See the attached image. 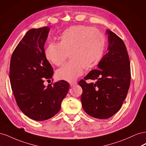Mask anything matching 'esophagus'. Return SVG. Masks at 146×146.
Returning <instances> with one entry per match:
<instances>
[{"mask_svg":"<svg viewBox=\"0 0 146 146\" xmlns=\"http://www.w3.org/2000/svg\"><path fill=\"white\" fill-rule=\"evenodd\" d=\"M76 84H77V82H70V86H73L76 85Z\"/></svg>","mask_w":146,"mask_h":146,"instance_id":"1","label":"esophagus"}]
</instances>
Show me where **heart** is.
<instances>
[{
  "instance_id": "obj_1",
  "label": "heart",
  "mask_w": 146,
  "mask_h": 146,
  "mask_svg": "<svg viewBox=\"0 0 146 146\" xmlns=\"http://www.w3.org/2000/svg\"><path fill=\"white\" fill-rule=\"evenodd\" d=\"M58 42H51L45 48L48 62L60 66L68 57L70 62L58 69V79L74 81L83 74L84 68L90 69L100 62L106 47V37L92 27L74 25L65 29L58 37Z\"/></svg>"
}]
</instances>
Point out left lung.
<instances>
[{
	"label": "left lung",
	"mask_w": 146,
	"mask_h": 146,
	"mask_svg": "<svg viewBox=\"0 0 146 146\" xmlns=\"http://www.w3.org/2000/svg\"><path fill=\"white\" fill-rule=\"evenodd\" d=\"M107 52L98 64L78 84L82 88L81 100L88 115L98 119H107L118 111L127 95L131 72L129 54L124 42L113 32L107 30ZM88 79H97L88 84Z\"/></svg>",
	"instance_id": "1"
}]
</instances>
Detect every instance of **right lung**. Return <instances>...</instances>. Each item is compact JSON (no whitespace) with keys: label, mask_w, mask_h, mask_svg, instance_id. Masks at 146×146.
Masks as SVG:
<instances>
[{"label":"right lung","mask_w":146,"mask_h":146,"mask_svg":"<svg viewBox=\"0 0 146 146\" xmlns=\"http://www.w3.org/2000/svg\"><path fill=\"white\" fill-rule=\"evenodd\" d=\"M49 30L48 27L30 30L14 50L10 61V84L17 104L36 121L46 120L58 113L69 89L64 80L44 85L54 73L44 54Z\"/></svg>","instance_id":"obj_1"}]
</instances>
